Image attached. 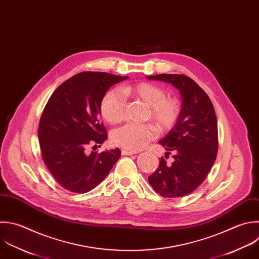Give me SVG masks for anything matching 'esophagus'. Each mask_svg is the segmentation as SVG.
I'll return each mask as SVG.
<instances>
[{
    "label": "esophagus",
    "instance_id": "obj_1",
    "mask_svg": "<svg viewBox=\"0 0 259 259\" xmlns=\"http://www.w3.org/2000/svg\"><path fill=\"white\" fill-rule=\"evenodd\" d=\"M121 154L123 155V156H132V155H134V154H136L135 152H132V151H127V150H122L121 151Z\"/></svg>",
    "mask_w": 259,
    "mask_h": 259
}]
</instances>
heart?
<instances>
[{"instance_id": "heart-1", "label": "heart", "mask_w": 259, "mask_h": 259, "mask_svg": "<svg viewBox=\"0 0 259 259\" xmlns=\"http://www.w3.org/2000/svg\"><path fill=\"white\" fill-rule=\"evenodd\" d=\"M122 93L136 100H140L147 106L146 117L152 119L161 131L170 130L177 121L181 104L176 97H167L165 90L150 82H141L124 86ZM124 101L115 90H109L103 96L100 103L102 117L111 124L118 123L123 118ZM156 136V130L149 123H127L112 135V141L127 151L136 152L144 148Z\"/></svg>"}]
</instances>
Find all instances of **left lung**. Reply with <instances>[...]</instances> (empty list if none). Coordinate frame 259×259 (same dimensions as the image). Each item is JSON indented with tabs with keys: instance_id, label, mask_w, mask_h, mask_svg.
Returning <instances> with one entry per match:
<instances>
[{
	"instance_id": "obj_1",
	"label": "left lung",
	"mask_w": 259,
	"mask_h": 259,
	"mask_svg": "<svg viewBox=\"0 0 259 259\" xmlns=\"http://www.w3.org/2000/svg\"><path fill=\"white\" fill-rule=\"evenodd\" d=\"M172 84L182 97L179 117L168 135L159 141L172 164L162 157L158 169L149 176L152 187L163 197H181L195 190L210 171L218 152V121L207 94L189 77L160 74L147 77Z\"/></svg>"
}]
</instances>
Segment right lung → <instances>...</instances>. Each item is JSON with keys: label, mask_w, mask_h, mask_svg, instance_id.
<instances>
[{"label": "right lung", "mask_w": 259, "mask_h": 259, "mask_svg": "<svg viewBox=\"0 0 259 259\" xmlns=\"http://www.w3.org/2000/svg\"><path fill=\"white\" fill-rule=\"evenodd\" d=\"M127 77L82 72L64 82L49 99L38 126L41 156L48 169L65 189L85 193L108 175L121 152L87 153L90 145L107 139L100 121V103L106 91Z\"/></svg>", "instance_id": "obj_1"}]
</instances>
